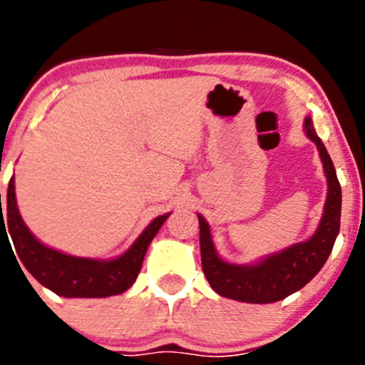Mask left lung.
<instances>
[{"label":"left lung","mask_w":365,"mask_h":365,"mask_svg":"<svg viewBox=\"0 0 365 365\" xmlns=\"http://www.w3.org/2000/svg\"><path fill=\"white\" fill-rule=\"evenodd\" d=\"M304 129L307 138L316 143L328 184L323 216L316 232L309 240L261 257L252 264H236L220 257L212 241L211 227L204 216L198 215L202 269L209 286L220 297L247 304H273L300 291L327 262L341 227V184L330 154L316 135L310 117H305Z\"/></svg>","instance_id":"left-lung-1"}]
</instances>
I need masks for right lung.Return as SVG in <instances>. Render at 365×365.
<instances>
[{"instance_id": "obj_1", "label": "right lung", "mask_w": 365, "mask_h": 365, "mask_svg": "<svg viewBox=\"0 0 365 365\" xmlns=\"http://www.w3.org/2000/svg\"><path fill=\"white\" fill-rule=\"evenodd\" d=\"M14 178L6 191V207H1L0 193V236H10L17 257L24 268L44 287L65 298H106L128 291L135 284L150 241L158 234L170 212L154 218L135 240V243L113 259L76 257L41 243L31 234L17 209ZM9 232H6V229ZM9 240V243H10Z\"/></svg>"}]
</instances>
